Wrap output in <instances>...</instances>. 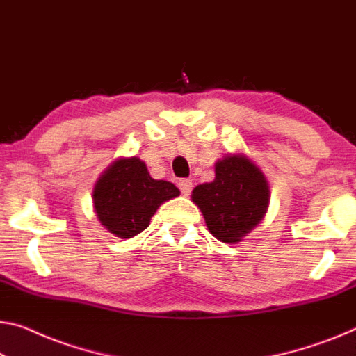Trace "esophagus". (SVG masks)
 Segmentation results:
<instances>
[{"label":"esophagus","mask_w":356,"mask_h":356,"mask_svg":"<svg viewBox=\"0 0 356 356\" xmlns=\"http://www.w3.org/2000/svg\"><path fill=\"white\" fill-rule=\"evenodd\" d=\"M179 188L184 196H188L190 193H192V180H188V179L179 180Z\"/></svg>","instance_id":"1"}]
</instances>
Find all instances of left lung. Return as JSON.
<instances>
[{"mask_svg":"<svg viewBox=\"0 0 356 356\" xmlns=\"http://www.w3.org/2000/svg\"><path fill=\"white\" fill-rule=\"evenodd\" d=\"M212 182L196 185L192 201L212 236L236 245L261 224L270 204V185L262 169L245 153H227L214 164Z\"/></svg>","mask_w":356,"mask_h":356,"instance_id":"1","label":"left lung"}]
</instances>
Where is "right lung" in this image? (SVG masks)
<instances>
[{"label": "right lung", "instance_id": "right-lung-1", "mask_svg": "<svg viewBox=\"0 0 356 356\" xmlns=\"http://www.w3.org/2000/svg\"><path fill=\"white\" fill-rule=\"evenodd\" d=\"M179 195L172 182L153 179L140 158L123 156L100 174L92 190V203L100 225L127 240L144 232L156 209Z\"/></svg>", "mask_w": 356, "mask_h": 356}]
</instances>
